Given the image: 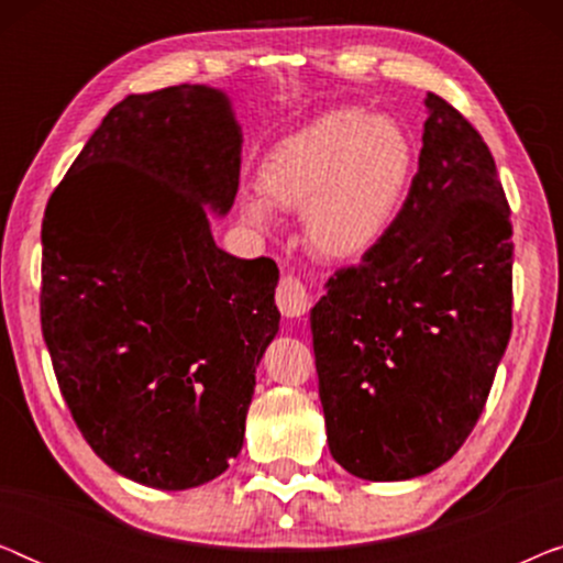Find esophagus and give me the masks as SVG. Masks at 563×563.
<instances>
[{"mask_svg": "<svg viewBox=\"0 0 563 563\" xmlns=\"http://www.w3.org/2000/svg\"><path fill=\"white\" fill-rule=\"evenodd\" d=\"M310 291L305 289V284L295 279V276L284 274L279 279V287H276V307H279V312L284 314V318L289 320H297L302 318V314H307V310H310Z\"/></svg>", "mask_w": 563, "mask_h": 563, "instance_id": "34e87169", "label": "esophagus"}]
</instances>
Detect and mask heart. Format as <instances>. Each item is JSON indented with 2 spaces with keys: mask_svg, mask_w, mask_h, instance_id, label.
I'll list each match as a JSON object with an SVG mask.
<instances>
[{
  "mask_svg": "<svg viewBox=\"0 0 563 563\" xmlns=\"http://www.w3.org/2000/svg\"><path fill=\"white\" fill-rule=\"evenodd\" d=\"M418 166V143L402 122L338 107L276 143L258 184L274 205L305 210L307 243L320 256L356 258L397 225ZM241 214L258 228L274 222L264 197H245Z\"/></svg>",
  "mask_w": 563,
  "mask_h": 563,
  "instance_id": "heart-1",
  "label": "heart"
}]
</instances>
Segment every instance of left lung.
Wrapping results in <instances>:
<instances>
[{"label":"left lung","instance_id":"left-lung-1","mask_svg":"<svg viewBox=\"0 0 563 563\" xmlns=\"http://www.w3.org/2000/svg\"><path fill=\"white\" fill-rule=\"evenodd\" d=\"M410 202L312 307L328 445L345 472L402 482L472 433L512 333V225L495 158L464 114L426 97Z\"/></svg>","mask_w":563,"mask_h":563}]
</instances>
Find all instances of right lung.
<instances>
[{
  "instance_id": "add662e5",
  "label": "right lung",
  "mask_w": 563,
  "mask_h": 563,
  "mask_svg": "<svg viewBox=\"0 0 563 563\" xmlns=\"http://www.w3.org/2000/svg\"><path fill=\"white\" fill-rule=\"evenodd\" d=\"M225 91L179 84L114 104L48 199L41 325L91 451L153 489L241 453L256 366L279 330L272 258L214 245L241 179Z\"/></svg>"
}]
</instances>
